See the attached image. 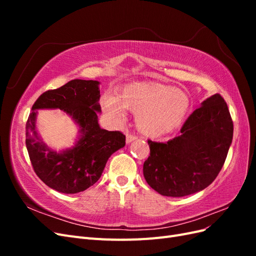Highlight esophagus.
Returning a JSON list of instances; mask_svg holds the SVG:
<instances>
[{
  "mask_svg": "<svg viewBox=\"0 0 256 256\" xmlns=\"http://www.w3.org/2000/svg\"><path fill=\"white\" fill-rule=\"evenodd\" d=\"M136 138H138V136H136V134H128L127 136H126V142H127V143H130V142H132V141L136 140Z\"/></svg>",
  "mask_w": 256,
  "mask_h": 256,
  "instance_id": "34e87169",
  "label": "esophagus"
}]
</instances>
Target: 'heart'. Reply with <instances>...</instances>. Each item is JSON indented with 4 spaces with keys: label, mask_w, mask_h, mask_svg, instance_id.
<instances>
[{
    "label": "heart",
    "mask_w": 256,
    "mask_h": 256,
    "mask_svg": "<svg viewBox=\"0 0 256 256\" xmlns=\"http://www.w3.org/2000/svg\"><path fill=\"white\" fill-rule=\"evenodd\" d=\"M102 104L106 113L122 120L127 109L136 112L138 129L146 136H160L180 125L188 112L187 94L160 83H132L120 90V96L106 92Z\"/></svg>",
    "instance_id": "heart-1"
}]
</instances>
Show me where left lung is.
<instances>
[{"label": "left lung", "mask_w": 256, "mask_h": 256, "mask_svg": "<svg viewBox=\"0 0 256 256\" xmlns=\"http://www.w3.org/2000/svg\"><path fill=\"white\" fill-rule=\"evenodd\" d=\"M233 130L222 96L207 98L184 122L180 136L166 143L148 140L150 154L143 166L145 180L164 196L180 198L205 189L226 162Z\"/></svg>", "instance_id": "left-lung-1"}]
</instances>
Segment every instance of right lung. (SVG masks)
I'll return each instance as SVG.
<instances>
[{
	"label": "right lung",
	"mask_w": 256,
	"mask_h": 256,
	"mask_svg": "<svg viewBox=\"0 0 256 256\" xmlns=\"http://www.w3.org/2000/svg\"><path fill=\"white\" fill-rule=\"evenodd\" d=\"M99 82L72 80L38 97L26 126V144L36 175L48 187L66 194L86 190L102 176L108 159L126 144L120 131L102 129L98 124ZM60 108L80 127L82 138L72 150L58 153L42 142L36 130V110Z\"/></svg>",
	"instance_id": "1"
}]
</instances>
